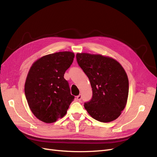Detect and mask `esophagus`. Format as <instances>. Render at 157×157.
Instances as JSON below:
<instances>
[{"mask_svg":"<svg viewBox=\"0 0 157 157\" xmlns=\"http://www.w3.org/2000/svg\"><path fill=\"white\" fill-rule=\"evenodd\" d=\"M77 99L78 101L81 100V99H82V95L81 94H79L78 96H77Z\"/></svg>","mask_w":157,"mask_h":157,"instance_id":"1","label":"esophagus"}]
</instances>
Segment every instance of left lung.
Listing matches in <instances>:
<instances>
[{
    "label": "left lung",
    "instance_id": "8db88e82",
    "mask_svg": "<svg viewBox=\"0 0 157 157\" xmlns=\"http://www.w3.org/2000/svg\"><path fill=\"white\" fill-rule=\"evenodd\" d=\"M76 58L92 88V98L84 108L99 122L117 119L125 108L129 91L124 69L115 59L99 54L78 53Z\"/></svg>",
    "mask_w": 157,
    "mask_h": 157
}]
</instances>
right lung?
Masks as SVG:
<instances>
[{"mask_svg": "<svg viewBox=\"0 0 157 157\" xmlns=\"http://www.w3.org/2000/svg\"><path fill=\"white\" fill-rule=\"evenodd\" d=\"M75 58L71 52H59L36 60L28 73L25 94L32 113L40 121L52 123L67 113L75 96L64 74Z\"/></svg>", "mask_w": 157, "mask_h": 157, "instance_id": "right-lung-1", "label": "right lung"}]
</instances>
